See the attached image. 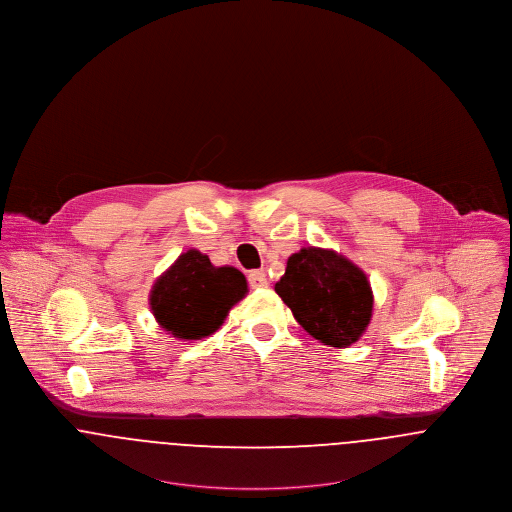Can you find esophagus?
I'll use <instances>...</instances> for the list:
<instances>
[{
    "label": "esophagus",
    "mask_w": 512,
    "mask_h": 512,
    "mask_svg": "<svg viewBox=\"0 0 512 512\" xmlns=\"http://www.w3.org/2000/svg\"><path fill=\"white\" fill-rule=\"evenodd\" d=\"M247 280H249V286L251 288H267L269 286V280H267V274L263 271H251L249 272V276H247Z\"/></svg>",
    "instance_id": "obj_1"
}]
</instances>
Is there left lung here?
I'll return each mask as SVG.
<instances>
[{
    "instance_id": "8db88e82",
    "label": "left lung",
    "mask_w": 512,
    "mask_h": 512,
    "mask_svg": "<svg viewBox=\"0 0 512 512\" xmlns=\"http://www.w3.org/2000/svg\"><path fill=\"white\" fill-rule=\"evenodd\" d=\"M276 294L313 338L334 348L360 340L373 311L367 276L332 249L303 247L288 257Z\"/></svg>"
}]
</instances>
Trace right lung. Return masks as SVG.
Returning a JSON list of instances; mask_svg holds the SVG:
<instances>
[{
    "mask_svg": "<svg viewBox=\"0 0 512 512\" xmlns=\"http://www.w3.org/2000/svg\"><path fill=\"white\" fill-rule=\"evenodd\" d=\"M247 294V280L234 267H214L197 249L181 253L152 286L156 323L180 340H199L218 331L228 311Z\"/></svg>",
    "mask_w": 512,
    "mask_h": 512,
    "instance_id": "right-lung-1",
    "label": "right lung"
}]
</instances>
